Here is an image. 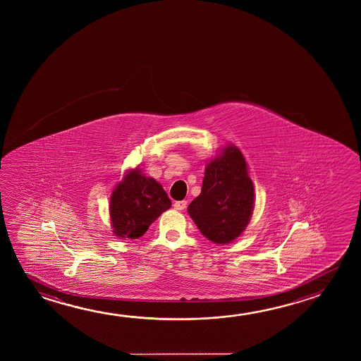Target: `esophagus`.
Masks as SVG:
<instances>
[{
	"mask_svg": "<svg viewBox=\"0 0 361 361\" xmlns=\"http://www.w3.org/2000/svg\"><path fill=\"white\" fill-rule=\"evenodd\" d=\"M188 205V201H175V204H173V207L176 209V210H183L185 207Z\"/></svg>",
	"mask_w": 361,
	"mask_h": 361,
	"instance_id": "1",
	"label": "esophagus"
}]
</instances>
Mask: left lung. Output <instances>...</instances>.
I'll list each match as a JSON object with an SVG mask.
<instances>
[{
    "instance_id": "1",
    "label": "left lung",
    "mask_w": 361,
    "mask_h": 361,
    "mask_svg": "<svg viewBox=\"0 0 361 361\" xmlns=\"http://www.w3.org/2000/svg\"><path fill=\"white\" fill-rule=\"evenodd\" d=\"M255 207V188L240 149L228 145L207 162L200 195L188 213L201 234L215 244H228L245 231Z\"/></svg>"
}]
</instances>
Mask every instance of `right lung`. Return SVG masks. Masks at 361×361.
Here are the masks:
<instances>
[{
    "label": "right lung",
    "instance_id": "1",
    "mask_svg": "<svg viewBox=\"0 0 361 361\" xmlns=\"http://www.w3.org/2000/svg\"><path fill=\"white\" fill-rule=\"evenodd\" d=\"M171 207V200L161 183L146 178L141 170L127 171L114 188L109 202L113 233L123 239L142 237L149 225Z\"/></svg>",
    "mask_w": 361,
    "mask_h": 361
}]
</instances>
